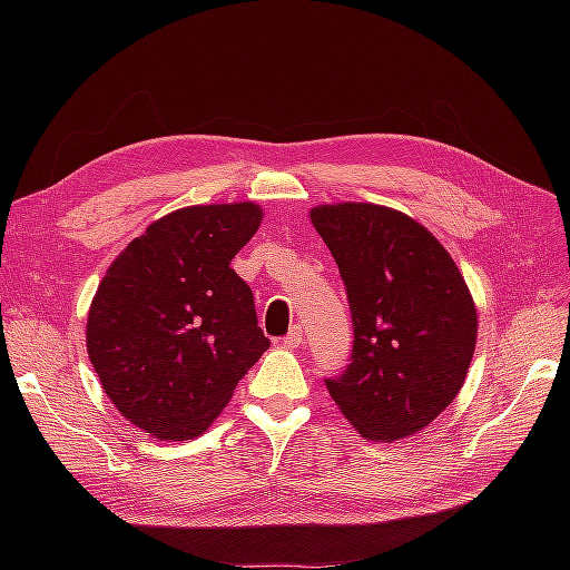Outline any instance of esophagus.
<instances>
[{
    "mask_svg": "<svg viewBox=\"0 0 570 570\" xmlns=\"http://www.w3.org/2000/svg\"><path fill=\"white\" fill-rule=\"evenodd\" d=\"M302 344V327L299 325H295L292 327V331L283 337V347H287V350H297Z\"/></svg>",
    "mask_w": 570,
    "mask_h": 570,
    "instance_id": "1",
    "label": "esophagus"
}]
</instances>
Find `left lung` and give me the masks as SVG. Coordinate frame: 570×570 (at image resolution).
Instances as JSON below:
<instances>
[{
    "instance_id": "obj_1",
    "label": "left lung",
    "mask_w": 570,
    "mask_h": 570,
    "mask_svg": "<svg viewBox=\"0 0 570 570\" xmlns=\"http://www.w3.org/2000/svg\"><path fill=\"white\" fill-rule=\"evenodd\" d=\"M354 325L350 364L325 377L335 404L368 440L419 433L454 402L478 318L456 264L421 223L377 204L316 206Z\"/></svg>"
}]
</instances>
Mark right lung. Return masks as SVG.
Instances as JSON below:
<instances>
[{
    "instance_id": "obj_1",
    "label": "right lung",
    "mask_w": 570,
    "mask_h": 570,
    "mask_svg": "<svg viewBox=\"0 0 570 570\" xmlns=\"http://www.w3.org/2000/svg\"><path fill=\"white\" fill-rule=\"evenodd\" d=\"M262 223L252 202L187 206L135 237L99 283L88 354L109 400L159 440H193L271 340L233 256Z\"/></svg>"
}]
</instances>
